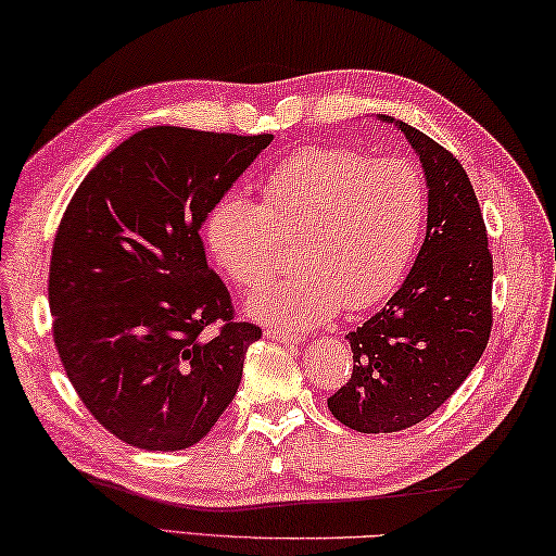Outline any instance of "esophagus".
Instances as JSON below:
<instances>
[{
    "label": "esophagus",
    "instance_id": "34e87169",
    "mask_svg": "<svg viewBox=\"0 0 556 556\" xmlns=\"http://www.w3.org/2000/svg\"><path fill=\"white\" fill-rule=\"evenodd\" d=\"M265 336L271 338V340L285 342V345H299V342H301V338L294 336V332H287V330H279V328H267Z\"/></svg>",
    "mask_w": 556,
    "mask_h": 556
}]
</instances>
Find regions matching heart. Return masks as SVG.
<instances>
[{"label": "heart", "mask_w": 556, "mask_h": 556, "mask_svg": "<svg viewBox=\"0 0 556 556\" xmlns=\"http://www.w3.org/2000/svg\"><path fill=\"white\" fill-rule=\"evenodd\" d=\"M262 206L218 197L204 236L211 257L240 289H257L294 243L299 271L248 301L262 323L308 330L345 304L362 311L401 285L422 238L428 191L408 160H371L342 146H306L269 169Z\"/></svg>", "instance_id": "heart-1"}]
</instances>
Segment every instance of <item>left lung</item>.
I'll use <instances>...</instances> for the list:
<instances>
[{
	"mask_svg": "<svg viewBox=\"0 0 556 556\" xmlns=\"http://www.w3.org/2000/svg\"><path fill=\"white\" fill-rule=\"evenodd\" d=\"M428 181V230L416 265L377 316L348 332L352 375L328 399L342 426L396 432L435 413L486 350L493 257L477 194L447 148L403 121Z\"/></svg>",
	"mask_w": 556,
	"mask_h": 556,
	"instance_id": "1",
	"label": "left lung"
}]
</instances>
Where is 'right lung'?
I'll return each mask as SVG.
<instances>
[{"label":"right lung","instance_id":"obj_1","mask_svg":"<svg viewBox=\"0 0 556 556\" xmlns=\"http://www.w3.org/2000/svg\"><path fill=\"white\" fill-rule=\"evenodd\" d=\"M269 143V134L138 130L60 218L48 275L55 350L87 410L128 445H197L236 396L262 330L236 318L199 228Z\"/></svg>","mask_w":556,"mask_h":556}]
</instances>
